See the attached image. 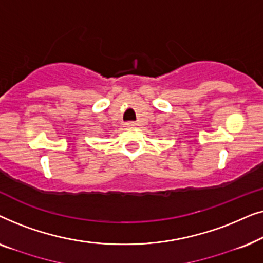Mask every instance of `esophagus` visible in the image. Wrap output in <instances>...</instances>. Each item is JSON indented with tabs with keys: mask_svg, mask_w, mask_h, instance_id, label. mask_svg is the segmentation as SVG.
I'll return each mask as SVG.
<instances>
[{
	"mask_svg": "<svg viewBox=\"0 0 263 263\" xmlns=\"http://www.w3.org/2000/svg\"><path fill=\"white\" fill-rule=\"evenodd\" d=\"M125 125H127V127H129V128H133V127H136V124L135 122H127V123H125Z\"/></svg>",
	"mask_w": 263,
	"mask_h": 263,
	"instance_id": "esophagus-1",
	"label": "esophagus"
}]
</instances>
